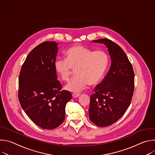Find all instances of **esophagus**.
Here are the masks:
<instances>
[{"mask_svg": "<svg viewBox=\"0 0 155 155\" xmlns=\"http://www.w3.org/2000/svg\"><path fill=\"white\" fill-rule=\"evenodd\" d=\"M80 93H73V94H72V97H74V98H75V97H79V96H80Z\"/></svg>", "mask_w": 155, "mask_h": 155, "instance_id": "esophagus-1", "label": "esophagus"}]
</instances>
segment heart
<instances>
[{"mask_svg":"<svg viewBox=\"0 0 155 155\" xmlns=\"http://www.w3.org/2000/svg\"><path fill=\"white\" fill-rule=\"evenodd\" d=\"M108 56L102 50H93L88 48L74 45L65 53V59H58L54 63V69L61 80H69L73 70L77 77L65 88L71 92L83 90L87 84L96 85L104 77L108 65Z\"/></svg>","mask_w":155,"mask_h":155,"instance_id":"b5f03b06","label":"heart"}]
</instances>
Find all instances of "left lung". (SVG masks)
<instances>
[{
  "instance_id": "obj_1",
  "label": "left lung",
  "mask_w": 155,
  "mask_h": 155,
  "mask_svg": "<svg viewBox=\"0 0 155 155\" xmlns=\"http://www.w3.org/2000/svg\"><path fill=\"white\" fill-rule=\"evenodd\" d=\"M104 43L111 59V66L102 81L90 97V120L99 127L112 125L126 112L134 87V72L123 49L107 38L93 41Z\"/></svg>"
}]
</instances>
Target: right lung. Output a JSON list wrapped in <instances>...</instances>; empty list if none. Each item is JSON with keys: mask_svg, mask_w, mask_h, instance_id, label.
<instances>
[{"mask_svg": "<svg viewBox=\"0 0 155 155\" xmlns=\"http://www.w3.org/2000/svg\"><path fill=\"white\" fill-rule=\"evenodd\" d=\"M55 41H44L28 55L19 73L18 98L29 118L39 127L53 129L65 119L71 92L61 90L54 63L58 51Z\"/></svg>", "mask_w": 155, "mask_h": 155, "instance_id": "right-lung-1", "label": "right lung"}]
</instances>
